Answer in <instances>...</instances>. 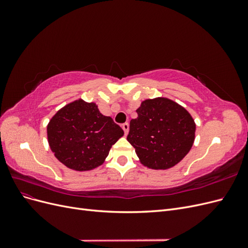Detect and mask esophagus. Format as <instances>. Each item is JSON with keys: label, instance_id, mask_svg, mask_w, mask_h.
<instances>
[{"label": "esophagus", "instance_id": "1", "mask_svg": "<svg viewBox=\"0 0 248 248\" xmlns=\"http://www.w3.org/2000/svg\"><path fill=\"white\" fill-rule=\"evenodd\" d=\"M122 128H123L124 132H125V136H127V133H128V131H129V124L128 123H124L122 125Z\"/></svg>", "mask_w": 248, "mask_h": 248}]
</instances>
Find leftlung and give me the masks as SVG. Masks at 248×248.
Here are the masks:
<instances>
[{
    "instance_id": "8db88e82",
    "label": "left lung",
    "mask_w": 248,
    "mask_h": 248,
    "mask_svg": "<svg viewBox=\"0 0 248 248\" xmlns=\"http://www.w3.org/2000/svg\"><path fill=\"white\" fill-rule=\"evenodd\" d=\"M127 136L144 167L168 170L188 154L196 137L191 115L177 102L164 97L146 99L137 109Z\"/></svg>"
}]
</instances>
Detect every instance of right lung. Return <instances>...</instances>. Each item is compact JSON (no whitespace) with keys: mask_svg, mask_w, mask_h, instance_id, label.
<instances>
[{"mask_svg":"<svg viewBox=\"0 0 248 248\" xmlns=\"http://www.w3.org/2000/svg\"><path fill=\"white\" fill-rule=\"evenodd\" d=\"M123 134L121 127L103 116L96 103L82 99L66 104L47 124L50 150L60 162L78 171L101 166Z\"/></svg>","mask_w":248,"mask_h":248,"instance_id":"right-lung-1","label":"right lung"}]
</instances>
